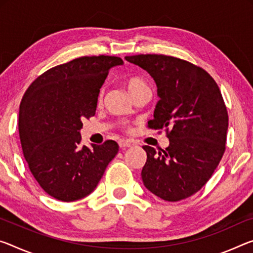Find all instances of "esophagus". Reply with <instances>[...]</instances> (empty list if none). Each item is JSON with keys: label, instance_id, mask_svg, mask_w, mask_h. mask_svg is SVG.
I'll return each mask as SVG.
<instances>
[{"label": "esophagus", "instance_id": "obj_1", "mask_svg": "<svg viewBox=\"0 0 253 253\" xmlns=\"http://www.w3.org/2000/svg\"><path fill=\"white\" fill-rule=\"evenodd\" d=\"M119 146L122 148H125V147H130L131 145H133V143H131L130 141H127V139H120V141L118 142Z\"/></svg>", "mask_w": 253, "mask_h": 253}]
</instances>
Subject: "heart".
Wrapping results in <instances>:
<instances>
[{
	"label": "heart",
	"instance_id": "heart-1",
	"mask_svg": "<svg viewBox=\"0 0 253 253\" xmlns=\"http://www.w3.org/2000/svg\"><path fill=\"white\" fill-rule=\"evenodd\" d=\"M125 86H126L127 91L129 92L130 95H133L136 93V92H138V91H141L143 89H145V87H147L145 82L142 81V80L138 78L128 79L125 82Z\"/></svg>",
	"mask_w": 253,
	"mask_h": 253
}]
</instances>
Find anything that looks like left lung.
Returning <instances> with one entry per match:
<instances>
[{
	"instance_id": "left-lung-1",
	"label": "left lung",
	"mask_w": 253,
	"mask_h": 253,
	"mask_svg": "<svg viewBox=\"0 0 253 253\" xmlns=\"http://www.w3.org/2000/svg\"><path fill=\"white\" fill-rule=\"evenodd\" d=\"M125 59L153 78L160 100L148 127L166 128L169 138L162 152L143 146L144 186L167 202L190 197L210 180L225 151L228 117L217 84L206 71L172 56Z\"/></svg>"
}]
</instances>
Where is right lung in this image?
Returning a JSON list of instances; mask_svg holds the SVG:
<instances>
[{"label":"right lung","mask_w":253,"mask_h":253,"mask_svg":"<svg viewBox=\"0 0 253 253\" xmlns=\"http://www.w3.org/2000/svg\"><path fill=\"white\" fill-rule=\"evenodd\" d=\"M115 56H84L48 70L28 87L19 110V134L31 173L48 195L62 202L86 197L118 153L115 141L81 146L83 119L95 115Z\"/></svg>","instance_id":"add662e5"}]
</instances>
